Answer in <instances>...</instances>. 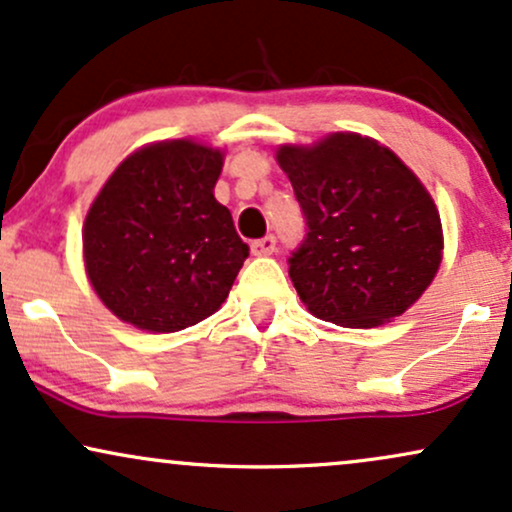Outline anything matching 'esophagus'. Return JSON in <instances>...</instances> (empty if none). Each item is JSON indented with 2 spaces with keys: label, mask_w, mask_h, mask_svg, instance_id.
<instances>
[{
  "label": "esophagus",
  "mask_w": 512,
  "mask_h": 512,
  "mask_svg": "<svg viewBox=\"0 0 512 512\" xmlns=\"http://www.w3.org/2000/svg\"><path fill=\"white\" fill-rule=\"evenodd\" d=\"M250 250H252V255H272V252L276 250V238L272 236V233H269V236H264V238H260V240H252V245H250Z\"/></svg>",
  "instance_id": "34e87169"
}]
</instances>
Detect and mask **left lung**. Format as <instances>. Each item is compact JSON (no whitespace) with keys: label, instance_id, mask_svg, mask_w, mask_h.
<instances>
[{"label":"left lung","instance_id":"8db88e82","mask_svg":"<svg viewBox=\"0 0 512 512\" xmlns=\"http://www.w3.org/2000/svg\"><path fill=\"white\" fill-rule=\"evenodd\" d=\"M281 169L305 217L288 274L312 315L338 326H379L403 315L441 264L432 195L389 147L334 133L281 147Z\"/></svg>","mask_w":512,"mask_h":512}]
</instances>
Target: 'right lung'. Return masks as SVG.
<instances>
[{
	"label": "right lung",
	"instance_id": "right-lung-1",
	"mask_svg": "<svg viewBox=\"0 0 512 512\" xmlns=\"http://www.w3.org/2000/svg\"><path fill=\"white\" fill-rule=\"evenodd\" d=\"M224 155L193 140L133 152L83 226L85 269L102 303L138 329L171 334L214 315L250 255L214 200Z\"/></svg>",
	"mask_w": 512,
	"mask_h": 512
}]
</instances>
